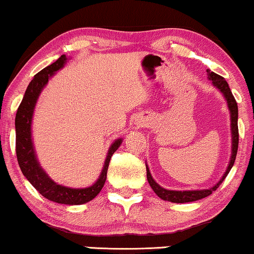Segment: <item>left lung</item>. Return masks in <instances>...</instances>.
<instances>
[{
	"mask_svg": "<svg viewBox=\"0 0 254 254\" xmlns=\"http://www.w3.org/2000/svg\"><path fill=\"white\" fill-rule=\"evenodd\" d=\"M208 74V79L212 80V82L217 88L220 90L221 93L224 94L225 98L227 100L228 103V108H230L231 112V127H232V156H231V161L230 165H228L227 171L225 172L223 179H221L219 183L215 185L214 187L209 190H165L162 189L160 185H158L153 180L151 173H149L148 167L146 166V171H147V180H148L149 185H151L152 190L156 193V195L159 198H161L162 200H167V201L171 202H178V203H183V202H190V201H196V200L206 198L208 196L209 194H212L215 190L218 189L219 185L223 183L225 178L227 177V174L230 173L231 168L236 161V156H237V152H238V143H239V130H238V105L236 99H234L232 92H231L230 87H228V83L226 82V80L224 79L223 76L220 75L215 74L214 71H211L209 69L206 70Z\"/></svg>",
	"mask_w": 254,
	"mask_h": 254,
	"instance_id": "left-lung-1",
	"label": "left lung"
}]
</instances>
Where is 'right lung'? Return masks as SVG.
<instances>
[{
	"mask_svg": "<svg viewBox=\"0 0 254 254\" xmlns=\"http://www.w3.org/2000/svg\"><path fill=\"white\" fill-rule=\"evenodd\" d=\"M65 60H67L65 55H61V58H59L54 64L43 68L30 81L29 86H28L26 93H24L23 99H22L20 106H18L16 118H15L16 156L22 173L27 178L28 181L35 187L36 190H39L41 195H43L45 198L51 200V201L58 203L80 205V203L90 201L102 190L106 178H107L109 161H111L112 155L114 154V152L120 146L121 139H118L109 148L102 173L100 175L98 181L93 186L87 187V189H70V187H65L62 186V185L56 184L40 167L39 162L36 160L35 152H34L33 142H31V117H33L34 107H35L36 100L39 98L41 90L46 86V83L48 82L49 77L56 70L64 67Z\"/></svg>",
	"mask_w": 254,
	"mask_h": 254,
	"instance_id": "obj_1",
	"label": "right lung"
}]
</instances>
